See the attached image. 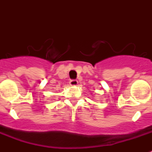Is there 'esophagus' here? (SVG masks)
I'll list each match as a JSON object with an SVG mask.
<instances>
[{
    "instance_id": "34e87169",
    "label": "esophagus",
    "mask_w": 152,
    "mask_h": 152,
    "mask_svg": "<svg viewBox=\"0 0 152 152\" xmlns=\"http://www.w3.org/2000/svg\"><path fill=\"white\" fill-rule=\"evenodd\" d=\"M69 84L71 86H77L78 85V81L76 80H71L69 81Z\"/></svg>"
}]
</instances>
